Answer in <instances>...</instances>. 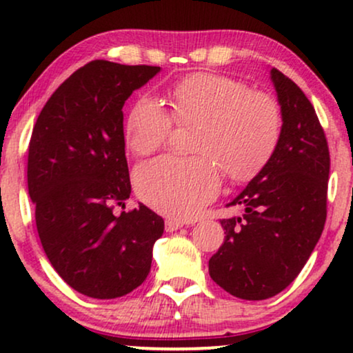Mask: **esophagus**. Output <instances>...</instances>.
Segmentation results:
<instances>
[{
    "mask_svg": "<svg viewBox=\"0 0 353 353\" xmlns=\"http://www.w3.org/2000/svg\"><path fill=\"white\" fill-rule=\"evenodd\" d=\"M183 226H185V223L180 220H165V230L168 231V233H173V231L180 230V228H183Z\"/></svg>",
    "mask_w": 353,
    "mask_h": 353,
    "instance_id": "34e87169",
    "label": "esophagus"
}]
</instances>
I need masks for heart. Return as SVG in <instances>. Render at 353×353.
<instances>
[{"mask_svg":"<svg viewBox=\"0 0 353 353\" xmlns=\"http://www.w3.org/2000/svg\"><path fill=\"white\" fill-rule=\"evenodd\" d=\"M170 110L156 99L134 101L125 122V139L138 156L157 151L173 122L199 125L197 157L162 156L134 170L138 196L162 214L192 219L219 194L221 171L233 181H249L276 152L283 117L270 96L244 81L216 74H194L167 91Z\"/></svg>","mask_w":353,"mask_h":353,"instance_id":"b5f03b06","label":"heart"}]
</instances>
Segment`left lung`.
I'll return each mask as SVG.
<instances>
[{
	"label": "left lung",
	"mask_w": 353,
	"mask_h": 353,
	"mask_svg": "<svg viewBox=\"0 0 353 353\" xmlns=\"http://www.w3.org/2000/svg\"><path fill=\"white\" fill-rule=\"evenodd\" d=\"M283 132L272 161L230 202L244 210L220 220L225 241L210 278L231 296L263 301L291 284L325 228L330 149L315 109L291 79L270 70Z\"/></svg>",
	"instance_id": "1"
}]
</instances>
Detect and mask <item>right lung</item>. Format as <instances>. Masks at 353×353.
<instances>
[{"mask_svg": "<svg viewBox=\"0 0 353 353\" xmlns=\"http://www.w3.org/2000/svg\"><path fill=\"white\" fill-rule=\"evenodd\" d=\"M161 72L154 65L91 61L57 88L38 115L28 146V194L38 236L57 274L77 292L115 299L151 270L163 220L132 194L123 104Z\"/></svg>", "mask_w": 353, "mask_h": 353, "instance_id": "right-lung-1", "label": "right lung"}]
</instances>
